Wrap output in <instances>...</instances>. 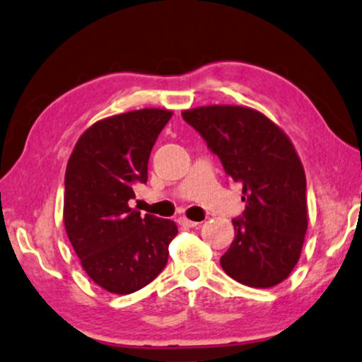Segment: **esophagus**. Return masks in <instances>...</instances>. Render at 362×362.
I'll return each instance as SVG.
<instances>
[{"instance_id": "34e87169", "label": "esophagus", "mask_w": 362, "mask_h": 362, "mask_svg": "<svg viewBox=\"0 0 362 362\" xmlns=\"http://www.w3.org/2000/svg\"><path fill=\"white\" fill-rule=\"evenodd\" d=\"M179 225L183 228H197L198 225H200V221H192V220H188V218L182 216V218H179Z\"/></svg>"}]
</instances>
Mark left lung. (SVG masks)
<instances>
[{"label":"left lung","instance_id":"8db88e82","mask_svg":"<svg viewBox=\"0 0 362 362\" xmlns=\"http://www.w3.org/2000/svg\"><path fill=\"white\" fill-rule=\"evenodd\" d=\"M182 116L220 157L226 174L243 183L246 208L233 220L223 271L247 287L281 284L298 262L308 226L307 179L293 144L252 108L211 105Z\"/></svg>","mask_w":362,"mask_h":362}]
</instances>
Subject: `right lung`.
<instances>
[{"label":"right lung","instance_id":"1","mask_svg":"<svg viewBox=\"0 0 362 362\" xmlns=\"http://www.w3.org/2000/svg\"><path fill=\"white\" fill-rule=\"evenodd\" d=\"M172 111L144 108L90 126L65 170L64 223L88 277L111 293H132L162 272L177 225L129 206L147 182V162Z\"/></svg>","mask_w":362,"mask_h":362}]
</instances>
